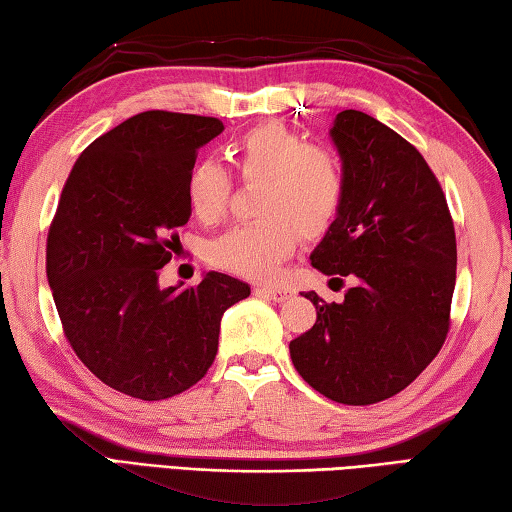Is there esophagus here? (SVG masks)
Segmentation results:
<instances>
[{"instance_id": "1", "label": "esophagus", "mask_w": 512, "mask_h": 512, "mask_svg": "<svg viewBox=\"0 0 512 512\" xmlns=\"http://www.w3.org/2000/svg\"><path fill=\"white\" fill-rule=\"evenodd\" d=\"M256 293H263L274 302H283V300H288L293 290L286 288V286H267V283H265V286H256Z\"/></svg>"}]
</instances>
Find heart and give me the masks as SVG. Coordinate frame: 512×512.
I'll return each instance as SVG.
<instances>
[{"label":"heart","instance_id":"obj_1","mask_svg":"<svg viewBox=\"0 0 512 512\" xmlns=\"http://www.w3.org/2000/svg\"><path fill=\"white\" fill-rule=\"evenodd\" d=\"M231 157L245 183H263L256 196L261 219L219 235L210 261L240 277H272L295 251L300 233L320 238L334 224L345 196L343 162L329 146L304 141L279 123L249 130L231 146ZM231 192L233 178L217 160L192 164L185 196L201 222H219Z\"/></svg>","mask_w":512,"mask_h":512}]
</instances>
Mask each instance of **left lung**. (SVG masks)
Returning a JSON list of instances; mask_svg holds the SVG:
<instances>
[{"instance_id":"1","label":"left lung","mask_w":512,"mask_h":512,"mask_svg":"<svg viewBox=\"0 0 512 512\" xmlns=\"http://www.w3.org/2000/svg\"><path fill=\"white\" fill-rule=\"evenodd\" d=\"M345 171L343 206L311 265L350 279L341 304L304 293L316 325L290 341L297 373L343 405L403 391L446 341L455 229L442 185L410 141L357 109L329 130Z\"/></svg>"}]
</instances>
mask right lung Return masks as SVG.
Returning <instances> with one entry per match:
<instances>
[{
	"label": "right lung",
	"instance_id": "right-lung-1",
	"mask_svg": "<svg viewBox=\"0 0 512 512\" xmlns=\"http://www.w3.org/2000/svg\"><path fill=\"white\" fill-rule=\"evenodd\" d=\"M224 125L151 109L77 157L47 233V281L75 355L116 391L164 400L187 391L217 355L224 311L249 286L208 272L199 286L160 288L192 215L185 180Z\"/></svg>",
	"mask_w": 512,
	"mask_h": 512
}]
</instances>
